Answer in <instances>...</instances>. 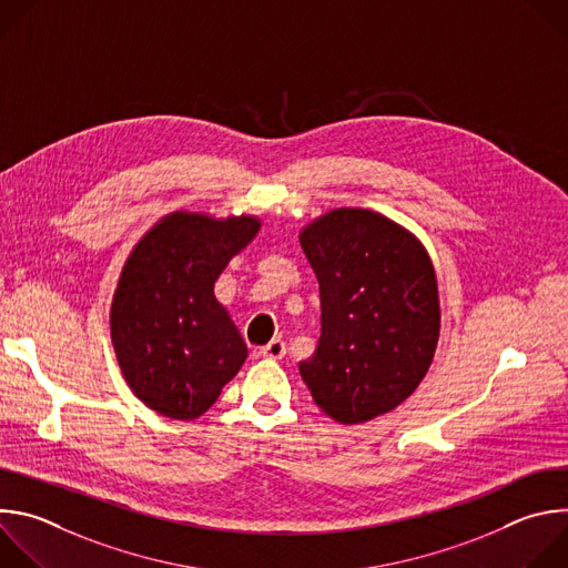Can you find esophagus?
I'll return each mask as SVG.
<instances>
[{
    "label": "esophagus",
    "mask_w": 568,
    "mask_h": 568,
    "mask_svg": "<svg viewBox=\"0 0 568 568\" xmlns=\"http://www.w3.org/2000/svg\"><path fill=\"white\" fill-rule=\"evenodd\" d=\"M285 342L283 339H272L267 346L261 348V355L267 359H283L285 357Z\"/></svg>",
    "instance_id": "34e87169"
}]
</instances>
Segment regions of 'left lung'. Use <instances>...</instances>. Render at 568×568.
Instances as JSON below:
<instances>
[{
  "mask_svg": "<svg viewBox=\"0 0 568 568\" xmlns=\"http://www.w3.org/2000/svg\"><path fill=\"white\" fill-rule=\"evenodd\" d=\"M318 281L321 337L298 362L316 407L339 425L393 412L425 379L440 337L436 270L416 233L342 206L298 231Z\"/></svg>",
  "mask_w": 568,
  "mask_h": 568,
  "instance_id": "left-lung-1",
  "label": "left lung"
}]
</instances>
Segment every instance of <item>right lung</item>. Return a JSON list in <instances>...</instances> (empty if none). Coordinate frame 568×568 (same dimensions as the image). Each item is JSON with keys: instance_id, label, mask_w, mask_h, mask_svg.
<instances>
[{"instance_id": "add662e5", "label": "right lung", "mask_w": 568, "mask_h": 568, "mask_svg": "<svg viewBox=\"0 0 568 568\" xmlns=\"http://www.w3.org/2000/svg\"><path fill=\"white\" fill-rule=\"evenodd\" d=\"M258 215L173 211L132 247L110 305V337L130 390L159 416L195 420L250 351L215 281L261 231Z\"/></svg>"}]
</instances>
